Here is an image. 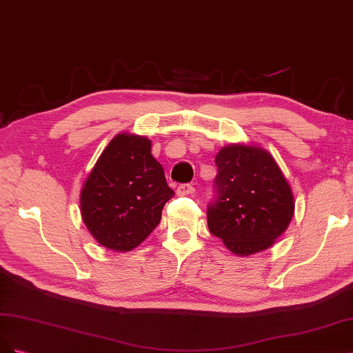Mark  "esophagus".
<instances>
[{
	"mask_svg": "<svg viewBox=\"0 0 353 353\" xmlns=\"http://www.w3.org/2000/svg\"><path fill=\"white\" fill-rule=\"evenodd\" d=\"M177 195L179 196H188V195H192L193 192H195V188H193L192 185H189V183H183V185H180L179 188H177Z\"/></svg>",
	"mask_w": 353,
	"mask_h": 353,
	"instance_id": "1",
	"label": "esophagus"
}]
</instances>
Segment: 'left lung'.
Masks as SVG:
<instances>
[{"mask_svg":"<svg viewBox=\"0 0 353 353\" xmlns=\"http://www.w3.org/2000/svg\"><path fill=\"white\" fill-rule=\"evenodd\" d=\"M214 198L207 207L210 232L236 255L270 248L293 217L292 189L267 151L230 145L215 157Z\"/></svg>","mask_w":353,"mask_h":353,"instance_id":"obj_1","label":"left lung"}]
</instances>
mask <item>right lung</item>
<instances>
[{"label": "right lung", "mask_w": 353, "mask_h": 353, "mask_svg": "<svg viewBox=\"0 0 353 353\" xmlns=\"http://www.w3.org/2000/svg\"><path fill=\"white\" fill-rule=\"evenodd\" d=\"M174 195L151 141L121 133L101 154L81 193L82 219L97 242L112 251L138 246L161 220Z\"/></svg>", "instance_id": "right-lung-1"}]
</instances>
